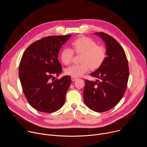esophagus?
<instances>
[{
	"label": "esophagus",
	"instance_id": "obj_1",
	"mask_svg": "<svg viewBox=\"0 0 147 147\" xmlns=\"http://www.w3.org/2000/svg\"><path fill=\"white\" fill-rule=\"evenodd\" d=\"M77 79V77H71V80L73 81H76V80Z\"/></svg>",
	"mask_w": 147,
	"mask_h": 147
}]
</instances>
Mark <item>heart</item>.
<instances>
[{"mask_svg":"<svg viewBox=\"0 0 147 147\" xmlns=\"http://www.w3.org/2000/svg\"><path fill=\"white\" fill-rule=\"evenodd\" d=\"M72 49L65 47L61 51L60 59L65 65H69L72 61L74 51L77 54H81L80 64L73 65L67 67L65 73L71 77H78L93 70L99 68L107 56L106 49L103 47L97 45L95 40L90 38L82 36L72 42Z\"/></svg>","mask_w":147,"mask_h":147,"instance_id":"heart-1","label":"heart"}]
</instances>
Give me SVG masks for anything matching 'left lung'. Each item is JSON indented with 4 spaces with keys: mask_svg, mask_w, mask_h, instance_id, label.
Masks as SVG:
<instances>
[{
    "mask_svg": "<svg viewBox=\"0 0 147 147\" xmlns=\"http://www.w3.org/2000/svg\"><path fill=\"white\" fill-rule=\"evenodd\" d=\"M105 42L107 57L102 65L91 76L99 80L85 81L83 92L86 105L96 112L108 111L120 102L127 88L129 71L124 49L111 36L95 32Z\"/></svg>",
    "mask_w": 147,
    "mask_h": 147,
    "instance_id": "8db88e82",
    "label": "left lung"
}]
</instances>
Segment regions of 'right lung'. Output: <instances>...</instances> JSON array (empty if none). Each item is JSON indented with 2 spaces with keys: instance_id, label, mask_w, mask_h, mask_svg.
I'll return each mask as SVG.
<instances>
[{
  "instance_id": "add662e5",
  "label": "right lung",
  "mask_w": 147,
  "mask_h": 147,
  "mask_svg": "<svg viewBox=\"0 0 147 147\" xmlns=\"http://www.w3.org/2000/svg\"><path fill=\"white\" fill-rule=\"evenodd\" d=\"M71 35L49 36L38 40L25 51L21 59L18 76L23 92L35 109L52 113L60 109L71 84L65 76L53 81L61 73L58 54Z\"/></svg>"
}]
</instances>
